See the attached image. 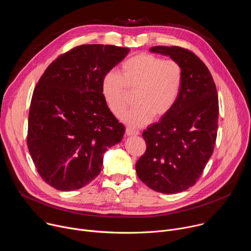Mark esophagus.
Segmentation results:
<instances>
[{"mask_svg":"<svg viewBox=\"0 0 251 251\" xmlns=\"http://www.w3.org/2000/svg\"><path fill=\"white\" fill-rule=\"evenodd\" d=\"M126 134L128 136H136V135H139L140 132L138 130H134V129L128 127V128H126Z\"/></svg>","mask_w":251,"mask_h":251,"instance_id":"esophagus-1","label":"esophagus"}]
</instances>
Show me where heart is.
Listing matches in <instances>:
<instances>
[{
    "label": "heart",
    "instance_id": "heart-1",
    "mask_svg": "<svg viewBox=\"0 0 251 251\" xmlns=\"http://www.w3.org/2000/svg\"><path fill=\"white\" fill-rule=\"evenodd\" d=\"M183 68L173 59H162L149 53L135 55L121 65L120 73L110 71L101 84L103 98L109 110L121 117L129 104L128 92H135L132 108L123 120L141 127L154 117L166 115L176 103L183 85Z\"/></svg>",
    "mask_w": 251,
    "mask_h": 251
}]
</instances>
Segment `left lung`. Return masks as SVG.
I'll use <instances>...</instances> for the list:
<instances>
[{
  "mask_svg": "<svg viewBox=\"0 0 251 251\" xmlns=\"http://www.w3.org/2000/svg\"><path fill=\"white\" fill-rule=\"evenodd\" d=\"M150 51L180 63L184 79L173 108L143 132L147 149L136 163V172L150 189L176 194L197 183L212 155L218 134V92L208 68L191 50L159 46Z\"/></svg>",
  "mask_w": 251,
  "mask_h": 251,
  "instance_id": "left-lung-1",
  "label": "left lung"
}]
</instances>
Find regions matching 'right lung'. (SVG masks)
<instances>
[{"label": "right lung", "mask_w": 251, "mask_h": 251, "mask_svg": "<svg viewBox=\"0 0 251 251\" xmlns=\"http://www.w3.org/2000/svg\"><path fill=\"white\" fill-rule=\"evenodd\" d=\"M129 49L82 45L59 55L35 86L28 112L27 148L43 180L75 191L100 174L103 154L119 143L125 127L107 106L104 76Z\"/></svg>", "instance_id": "right-lung-1"}]
</instances>
